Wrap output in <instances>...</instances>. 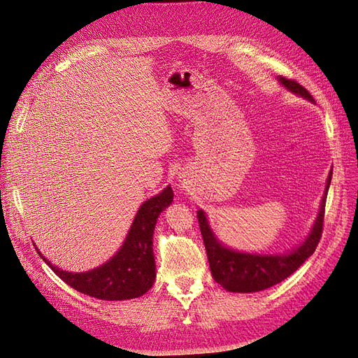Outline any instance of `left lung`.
I'll return each mask as SVG.
<instances>
[{
  "instance_id": "1",
  "label": "left lung",
  "mask_w": 358,
  "mask_h": 358,
  "mask_svg": "<svg viewBox=\"0 0 358 358\" xmlns=\"http://www.w3.org/2000/svg\"><path fill=\"white\" fill-rule=\"evenodd\" d=\"M279 80L289 91L313 101V96L299 82L287 78H279ZM331 175L333 170H330L326 192H324L321 201V209L308 239L297 249H294V251L285 255H254L231 251V249L222 246L215 239V236L208 225L204 212L199 210L197 218L200 224V231L203 236L206 254H208L212 276L216 282L233 292H255L282 282L284 279L294 273L315 252L320 243Z\"/></svg>"
}]
</instances>
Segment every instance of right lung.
<instances>
[{
  "mask_svg": "<svg viewBox=\"0 0 358 358\" xmlns=\"http://www.w3.org/2000/svg\"><path fill=\"white\" fill-rule=\"evenodd\" d=\"M173 201V189L167 187L138 209L124 246L106 264L85 273H69L50 266L64 282L82 294L100 300H128L143 296L155 280L152 236L159 213ZM40 254V252H38Z\"/></svg>",
  "mask_w": 358,
  "mask_h": 358,
  "instance_id": "1",
  "label": "right lung"
}]
</instances>
